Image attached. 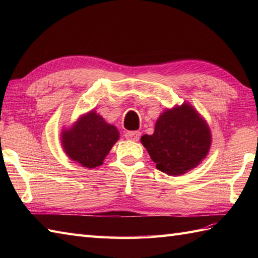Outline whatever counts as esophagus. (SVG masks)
I'll use <instances>...</instances> for the list:
<instances>
[{"instance_id":"esophagus-1","label":"esophagus","mask_w":258,"mask_h":258,"mask_svg":"<svg viewBox=\"0 0 258 258\" xmlns=\"http://www.w3.org/2000/svg\"><path fill=\"white\" fill-rule=\"evenodd\" d=\"M125 138L127 140H132V141H139L141 138V133L139 131H127L125 133Z\"/></svg>"}]
</instances>
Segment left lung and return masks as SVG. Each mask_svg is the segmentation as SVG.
Wrapping results in <instances>:
<instances>
[{
  "instance_id": "obj_1",
  "label": "left lung",
  "mask_w": 258,
  "mask_h": 258,
  "mask_svg": "<svg viewBox=\"0 0 258 258\" xmlns=\"http://www.w3.org/2000/svg\"><path fill=\"white\" fill-rule=\"evenodd\" d=\"M141 141L157 169L180 175L205 158L212 140L205 120L188 104H183L164 112L153 135L142 136Z\"/></svg>"
}]
</instances>
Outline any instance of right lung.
Returning <instances> with one entry per match:
<instances>
[{
	"label": "right lung",
	"mask_w": 258,
	"mask_h": 258,
	"mask_svg": "<svg viewBox=\"0 0 258 258\" xmlns=\"http://www.w3.org/2000/svg\"><path fill=\"white\" fill-rule=\"evenodd\" d=\"M118 138L117 128L92 111L81 117L72 128L64 131L62 145L71 160L94 168L103 164Z\"/></svg>",
	"instance_id": "add662e5"
}]
</instances>
